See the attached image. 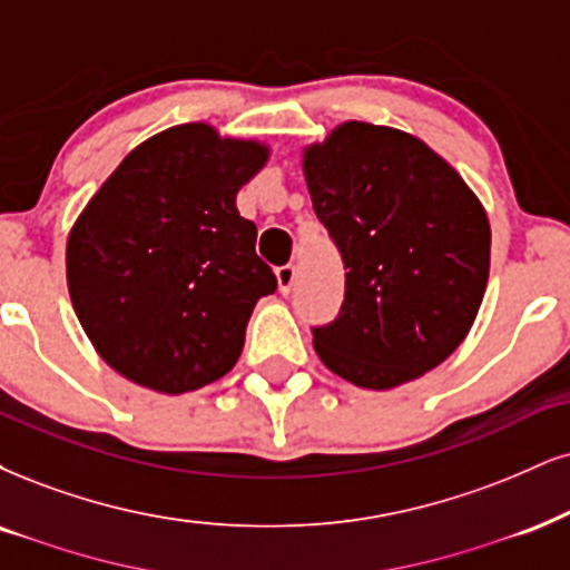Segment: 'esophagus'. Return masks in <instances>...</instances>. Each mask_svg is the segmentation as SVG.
Masks as SVG:
<instances>
[{
  "label": "esophagus",
  "mask_w": 570,
  "mask_h": 570,
  "mask_svg": "<svg viewBox=\"0 0 570 570\" xmlns=\"http://www.w3.org/2000/svg\"><path fill=\"white\" fill-rule=\"evenodd\" d=\"M293 285H296V266H293V264L279 266V269H277V287H279V293H283V296H287V293L293 291Z\"/></svg>",
  "instance_id": "obj_1"
}]
</instances>
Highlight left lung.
<instances>
[{
	"mask_svg": "<svg viewBox=\"0 0 570 570\" xmlns=\"http://www.w3.org/2000/svg\"><path fill=\"white\" fill-rule=\"evenodd\" d=\"M317 219L346 266V298L314 351L343 381L391 391L468 338L489 283L491 227L479 195L423 139L343 121L304 147Z\"/></svg>",
	"mask_w": 570,
	"mask_h": 570,
	"instance_id": "1",
	"label": "left lung"
}]
</instances>
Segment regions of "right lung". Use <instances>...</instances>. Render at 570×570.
<instances>
[{"label": "right lung", "mask_w": 570, "mask_h": 570, "mask_svg": "<svg viewBox=\"0 0 570 570\" xmlns=\"http://www.w3.org/2000/svg\"><path fill=\"white\" fill-rule=\"evenodd\" d=\"M269 156L210 124L171 126L139 142L73 222L70 304L126 381L177 396L240 360L253 306L277 279L235 200Z\"/></svg>", "instance_id": "add662e5"}]
</instances>
